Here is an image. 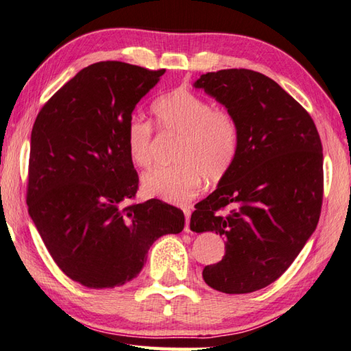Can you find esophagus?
<instances>
[{"label":"esophagus","mask_w":351,"mask_h":351,"mask_svg":"<svg viewBox=\"0 0 351 351\" xmlns=\"http://www.w3.org/2000/svg\"><path fill=\"white\" fill-rule=\"evenodd\" d=\"M183 213H184V217H186V224H184V232H191V228H189V219H191V209L189 207H184L183 209Z\"/></svg>","instance_id":"esophagus-1"}]
</instances>
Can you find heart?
<instances>
[{"label": "heart", "mask_w": 351, "mask_h": 351, "mask_svg": "<svg viewBox=\"0 0 351 351\" xmlns=\"http://www.w3.org/2000/svg\"><path fill=\"white\" fill-rule=\"evenodd\" d=\"M153 113L162 132L180 136L176 165L154 168L142 177L148 197L182 204L197 195L203 177L215 182L236 159L239 132L234 118L188 89H174L153 103ZM125 145L130 159L141 168L153 163V127L132 118L125 127Z\"/></svg>", "instance_id": "heart-1"}]
</instances>
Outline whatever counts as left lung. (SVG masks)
<instances>
[{
	"instance_id": "1",
	"label": "left lung",
	"mask_w": 351,
	"mask_h": 351,
	"mask_svg": "<svg viewBox=\"0 0 351 351\" xmlns=\"http://www.w3.org/2000/svg\"><path fill=\"white\" fill-rule=\"evenodd\" d=\"M194 88L223 104L239 132L233 165L191 217L192 232L226 241L223 261L207 265L203 278L219 292L248 294L276 282L315 232L323 145L309 113L267 75L221 69Z\"/></svg>"
}]
</instances>
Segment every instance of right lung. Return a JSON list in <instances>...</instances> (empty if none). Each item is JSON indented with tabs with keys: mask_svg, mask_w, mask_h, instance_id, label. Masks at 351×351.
<instances>
[{
	"mask_svg": "<svg viewBox=\"0 0 351 351\" xmlns=\"http://www.w3.org/2000/svg\"><path fill=\"white\" fill-rule=\"evenodd\" d=\"M163 74L124 62L94 63L34 121L28 213L57 267L86 288L133 280L154 241L184 227L183 212L160 199L125 206L139 182L125 127Z\"/></svg>",
	"mask_w": 351,
	"mask_h": 351,
	"instance_id": "right-lung-1",
	"label": "right lung"
}]
</instances>
